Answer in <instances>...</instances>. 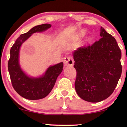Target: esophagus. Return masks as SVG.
<instances>
[{"label": "esophagus", "instance_id": "esophagus-1", "mask_svg": "<svg viewBox=\"0 0 127 127\" xmlns=\"http://www.w3.org/2000/svg\"><path fill=\"white\" fill-rule=\"evenodd\" d=\"M74 63V61L71 57H65L64 59V65H73Z\"/></svg>", "mask_w": 127, "mask_h": 127}]
</instances>
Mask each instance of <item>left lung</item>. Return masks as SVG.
Segmentation results:
<instances>
[{"label": "left lung", "mask_w": 127, "mask_h": 127, "mask_svg": "<svg viewBox=\"0 0 127 127\" xmlns=\"http://www.w3.org/2000/svg\"><path fill=\"white\" fill-rule=\"evenodd\" d=\"M100 39L73 53L75 89L82 99L97 102L109 97L122 74V53L115 38L101 27Z\"/></svg>", "instance_id": "obj_1"}]
</instances>
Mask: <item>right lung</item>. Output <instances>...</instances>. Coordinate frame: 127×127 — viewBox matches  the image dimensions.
<instances>
[{"mask_svg":"<svg viewBox=\"0 0 127 127\" xmlns=\"http://www.w3.org/2000/svg\"><path fill=\"white\" fill-rule=\"evenodd\" d=\"M51 27L48 23L36 26L29 32L21 35L10 49L8 68L12 86L20 96L28 100H39L48 96L63 70V63L61 62L49 66L42 76L30 77L22 69L19 62L20 48L23 43L33 33L45 31Z\"/></svg>","mask_w":127,"mask_h":127,"instance_id":"right-lung-1","label":"right lung"}]
</instances>
